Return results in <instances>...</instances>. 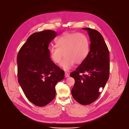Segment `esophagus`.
Returning a JSON list of instances; mask_svg holds the SVG:
<instances>
[{
    "label": "esophagus",
    "mask_w": 129,
    "mask_h": 129,
    "mask_svg": "<svg viewBox=\"0 0 129 129\" xmlns=\"http://www.w3.org/2000/svg\"><path fill=\"white\" fill-rule=\"evenodd\" d=\"M69 77V75L68 73L67 72H65V78H68Z\"/></svg>",
    "instance_id": "obj_1"
}]
</instances>
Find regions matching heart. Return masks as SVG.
Masks as SVG:
<instances>
[{"instance_id":"heart-1","label":"heart","mask_w":129,"mask_h":129,"mask_svg":"<svg viewBox=\"0 0 129 129\" xmlns=\"http://www.w3.org/2000/svg\"><path fill=\"white\" fill-rule=\"evenodd\" d=\"M56 43L58 47L49 48L50 57L53 62L59 63L65 56L60 66L66 71L70 70L75 63H82L89 52V40L82 33H65L57 39Z\"/></svg>"}]
</instances>
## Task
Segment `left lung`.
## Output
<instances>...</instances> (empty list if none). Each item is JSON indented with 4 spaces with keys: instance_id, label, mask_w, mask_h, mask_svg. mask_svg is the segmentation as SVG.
<instances>
[{
    "instance_id": "obj_1",
    "label": "left lung",
    "mask_w": 129,
    "mask_h": 129,
    "mask_svg": "<svg viewBox=\"0 0 129 129\" xmlns=\"http://www.w3.org/2000/svg\"><path fill=\"white\" fill-rule=\"evenodd\" d=\"M88 31L90 51L86 60L70 76L75 80L71 94L77 102L87 105L94 102L101 94L109 77V51L103 37L98 30L83 28ZM86 73L87 74L80 75Z\"/></svg>"
}]
</instances>
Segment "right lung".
Instances as JSON below:
<instances>
[{
  "label": "right lung",
  "instance_id": "obj_1",
  "mask_svg": "<svg viewBox=\"0 0 129 129\" xmlns=\"http://www.w3.org/2000/svg\"><path fill=\"white\" fill-rule=\"evenodd\" d=\"M57 35L51 30L33 34L17 55L18 82L27 99L39 107L54 99L55 86L64 78V71L52 61L48 48Z\"/></svg>",
  "mask_w": 129,
  "mask_h": 129
}]
</instances>
